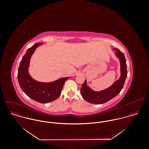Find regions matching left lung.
I'll list each match as a JSON object with an SVG mask.
<instances>
[{
    "label": "left lung",
    "instance_id": "left-lung-1",
    "mask_svg": "<svg viewBox=\"0 0 149 149\" xmlns=\"http://www.w3.org/2000/svg\"><path fill=\"white\" fill-rule=\"evenodd\" d=\"M116 52V56L119 58L120 64V77L109 88L101 91L92 90L86 84V80L81 86L80 92L83 99L87 102L100 104L105 103L117 96L122 89L127 76L126 61L124 54L118 49H113Z\"/></svg>",
    "mask_w": 149,
    "mask_h": 149
}]
</instances>
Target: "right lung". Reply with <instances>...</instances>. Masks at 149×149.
Listing matches in <instances>:
<instances>
[{
	"label": "right lung",
	"mask_w": 149,
	"mask_h": 149,
	"mask_svg": "<svg viewBox=\"0 0 149 149\" xmlns=\"http://www.w3.org/2000/svg\"><path fill=\"white\" fill-rule=\"evenodd\" d=\"M37 43L28 49L22 57L18 72V80L24 93L31 99L47 103L56 100L61 95L64 83L69 77L61 78L50 83H42L34 80L29 73V67L31 56L36 48L42 45Z\"/></svg>",
	"instance_id": "1"
}]
</instances>
